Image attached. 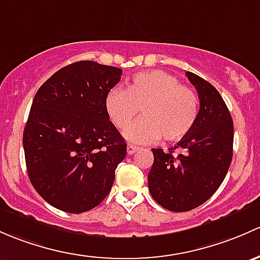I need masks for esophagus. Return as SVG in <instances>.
<instances>
[{"mask_svg": "<svg viewBox=\"0 0 260 260\" xmlns=\"http://www.w3.org/2000/svg\"><path fill=\"white\" fill-rule=\"evenodd\" d=\"M138 147H136V146H133V144H128V146H127V153H128V154H129V155H132V154H135V153L136 152H137L138 151Z\"/></svg>", "mask_w": 260, "mask_h": 260, "instance_id": "obj_1", "label": "esophagus"}]
</instances>
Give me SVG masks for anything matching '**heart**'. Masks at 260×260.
Returning <instances> with one entry per match:
<instances>
[{
    "label": "heart",
    "mask_w": 260,
    "mask_h": 260,
    "mask_svg": "<svg viewBox=\"0 0 260 260\" xmlns=\"http://www.w3.org/2000/svg\"><path fill=\"white\" fill-rule=\"evenodd\" d=\"M106 109L117 128L123 129L142 109L143 117L125 129L133 143H151L184 138L194 127L199 111L198 95L163 71L139 72L127 89L114 87L106 97Z\"/></svg>",
    "instance_id": "obj_1"
}]
</instances>
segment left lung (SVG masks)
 I'll list each match as a JSON object with an SVG mask.
<instances>
[{"instance_id":"8db88e82","label":"left lung","mask_w":260,"mask_h":260,"mask_svg":"<svg viewBox=\"0 0 260 260\" xmlns=\"http://www.w3.org/2000/svg\"><path fill=\"white\" fill-rule=\"evenodd\" d=\"M185 76L198 92L196 124L168 153L152 149L154 160L148 173L153 199L172 212H188L208 201L225 178L233 157V119L222 95L194 73ZM174 149L181 153L173 156Z\"/></svg>"}]
</instances>
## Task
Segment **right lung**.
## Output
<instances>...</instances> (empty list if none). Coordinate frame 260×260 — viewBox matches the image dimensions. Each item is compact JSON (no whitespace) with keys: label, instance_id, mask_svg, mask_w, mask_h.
Masks as SVG:
<instances>
[{"label":"right lung","instance_id":"1","mask_svg":"<svg viewBox=\"0 0 260 260\" xmlns=\"http://www.w3.org/2000/svg\"><path fill=\"white\" fill-rule=\"evenodd\" d=\"M122 70L80 61L57 71L37 91L23 131L29 180L54 208L88 212L111 190L127 144L109 121L107 93Z\"/></svg>","mask_w":260,"mask_h":260}]
</instances>
